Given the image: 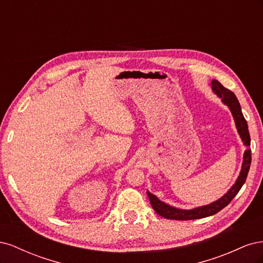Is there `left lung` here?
<instances>
[{
	"mask_svg": "<svg viewBox=\"0 0 263 263\" xmlns=\"http://www.w3.org/2000/svg\"><path fill=\"white\" fill-rule=\"evenodd\" d=\"M212 89L215 93L218 95L219 98H221L222 102H224L226 105H228L230 110H232L238 133H239L243 144L247 146V149H246L245 155H243V161H242L240 176L238 177L233 187L230 189L224 196L219 198V200H217L216 202H214L210 205L202 206V208H196L194 210H190V211L174 209V208H172V206H169L165 203L159 201L154 194L147 192L153 209L155 210V212L158 215H160V216H162L164 218L176 219V220H190V219L204 218V217H208V216H211V215L218 213L219 211L226 208V206L230 202H232L233 198L240 191L241 186L243 185V183L246 182L247 176H248V172L250 169V163H251V149L249 147L250 146V135H249V130H248V125H247V121L245 119L242 112H241V107H240L239 102H238L236 95L232 91L226 89V87L224 85H221V83H219L217 80L212 81Z\"/></svg>",
	"mask_w": 263,
	"mask_h": 263,
	"instance_id": "left-lung-1",
	"label": "left lung"
}]
</instances>
